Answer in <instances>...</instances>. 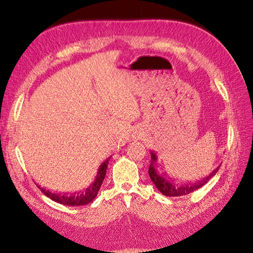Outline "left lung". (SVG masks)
<instances>
[{
    "label": "left lung",
    "instance_id": "left-lung-1",
    "mask_svg": "<svg viewBox=\"0 0 253 253\" xmlns=\"http://www.w3.org/2000/svg\"><path fill=\"white\" fill-rule=\"evenodd\" d=\"M151 163L149 168V175L150 178L152 179L153 183L155 187L159 190V192H162L166 196H183L194 192L197 189L202 188L204 185H206L214 175L218 171L217 167L216 169H214L207 177L203 178L202 180H198L195 182H189V183H178L175 182L174 179L170 178L168 174L164 171L162 167L158 164V158L155 153L151 152Z\"/></svg>",
    "mask_w": 253,
    "mask_h": 253
}]
</instances>
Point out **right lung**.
Wrapping results in <instances>:
<instances>
[{"instance_id": "obj_1", "label": "right lung", "mask_w": 253, "mask_h": 253, "mask_svg": "<svg viewBox=\"0 0 253 253\" xmlns=\"http://www.w3.org/2000/svg\"><path fill=\"white\" fill-rule=\"evenodd\" d=\"M109 160H110V158L106 159L105 162L103 164H101L100 167H99L97 176H96L95 180L93 181V183H90V185L86 189L79 191V192L71 193V194H59V193L50 192V191L40 187L39 185H37V186L48 198H50V200H52L53 202H57L61 205L70 206V207L87 205V204L93 202L98 194V191H99V189H100V187L102 185V181L105 177L106 169H108V165H109Z\"/></svg>"}]
</instances>
